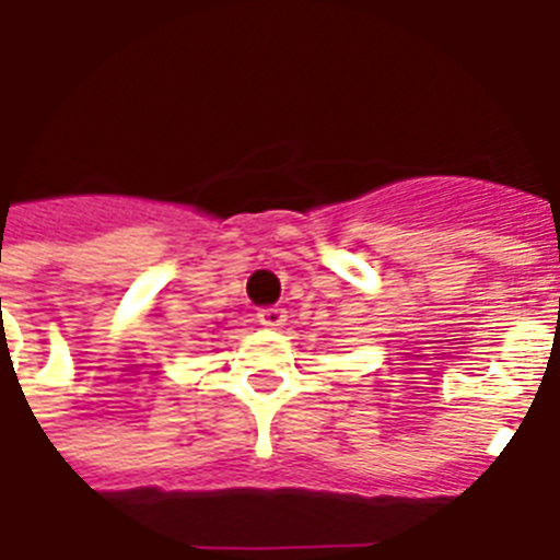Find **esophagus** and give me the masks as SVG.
I'll return each instance as SVG.
<instances>
[{"label":"esophagus","mask_w":560,"mask_h":560,"mask_svg":"<svg viewBox=\"0 0 560 560\" xmlns=\"http://www.w3.org/2000/svg\"><path fill=\"white\" fill-rule=\"evenodd\" d=\"M258 322L265 327H281L284 322H288V311L284 307H279V304H272V307H261L258 311Z\"/></svg>","instance_id":"34e87169"}]
</instances>
